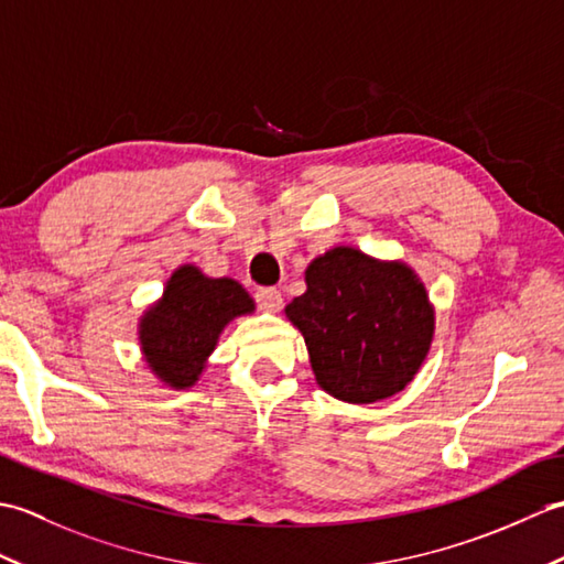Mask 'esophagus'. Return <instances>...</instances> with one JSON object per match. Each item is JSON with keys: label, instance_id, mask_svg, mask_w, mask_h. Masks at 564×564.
<instances>
[{"label": "esophagus", "instance_id": "1", "mask_svg": "<svg viewBox=\"0 0 564 564\" xmlns=\"http://www.w3.org/2000/svg\"><path fill=\"white\" fill-rule=\"evenodd\" d=\"M257 303L261 310H267V313H279L281 305H283V297L279 289H259L257 291Z\"/></svg>", "mask_w": 564, "mask_h": 564}]
</instances>
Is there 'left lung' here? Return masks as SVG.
<instances>
[{
	"label": "left lung",
	"mask_w": 564,
	"mask_h": 564,
	"mask_svg": "<svg viewBox=\"0 0 564 564\" xmlns=\"http://www.w3.org/2000/svg\"><path fill=\"white\" fill-rule=\"evenodd\" d=\"M305 283L285 317L301 329L322 390L370 404L410 386L434 339V307L406 263L334 247L313 259Z\"/></svg>",
	"instance_id": "1"
}]
</instances>
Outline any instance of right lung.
<instances>
[{
	"mask_svg": "<svg viewBox=\"0 0 564 564\" xmlns=\"http://www.w3.org/2000/svg\"><path fill=\"white\" fill-rule=\"evenodd\" d=\"M254 301L232 279H208L194 263L178 267L162 297L140 317V349L152 373L174 390L194 386L220 332Z\"/></svg>",
	"mask_w": 564,
	"mask_h": 564,
	"instance_id": "obj_1",
	"label": "right lung"
}]
</instances>
